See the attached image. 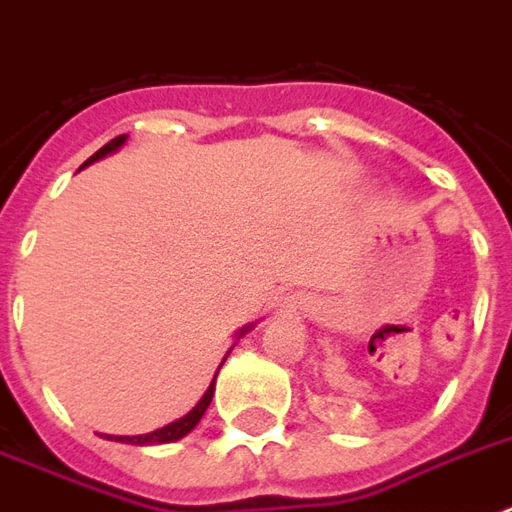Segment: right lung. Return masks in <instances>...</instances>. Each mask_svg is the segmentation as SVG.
<instances>
[{
	"label": "right lung",
	"instance_id": "add662e5",
	"mask_svg": "<svg viewBox=\"0 0 512 512\" xmlns=\"http://www.w3.org/2000/svg\"><path fill=\"white\" fill-rule=\"evenodd\" d=\"M124 143H127V135H119V138H114L111 143H106V146L100 148L98 154H92L90 159H87V164L98 162V159H103V156H108V154H114V151H119ZM87 164H84V167H87ZM252 327H255V324L241 327L239 332H236V340L247 335ZM233 345H236V342H233ZM233 345H231V350H233ZM231 350H228V353H231ZM228 353H225V358H228ZM225 358L220 361V366L225 364ZM220 366H217V372H220ZM217 372H215V380H217ZM215 380L209 382L207 393L201 396L199 404L193 406L188 414H183L180 420L170 422V425H164V428L154 430V433H143V436H106V438L108 441H122V444H135V446H154V444H172V441H180V438L188 436V433H191V430L199 425V420L204 417V412H207V406L212 404V396H215Z\"/></svg>",
	"mask_w": 512,
	"mask_h": 512
}]
</instances>
